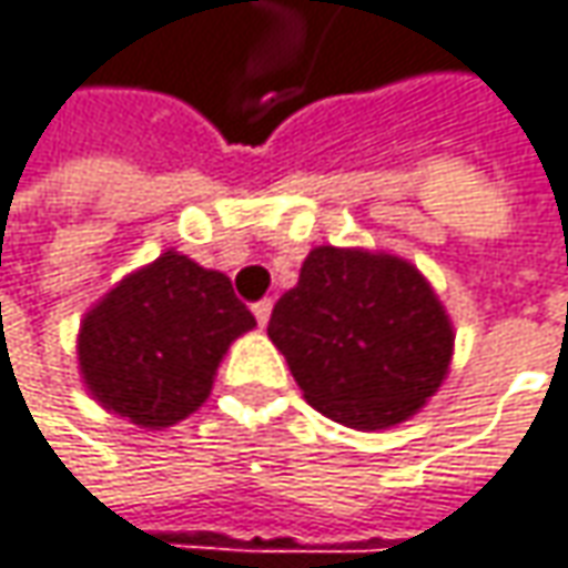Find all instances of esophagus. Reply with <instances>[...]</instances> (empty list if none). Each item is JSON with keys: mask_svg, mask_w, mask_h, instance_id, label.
<instances>
[{"mask_svg": "<svg viewBox=\"0 0 568 568\" xmlns=\"http://www.w3.org/2000/svg\"><path fill=\"white\" fill-rule=\"evenodd\" d=\"M252 313H255V320H258V326H264V323L271 320V301H258V304L252 306Z\"/></svg>", "mask_w": 568, "mask_h": 568, "instance_id": "obj_1", "label": "esophagus"}]
</instances>
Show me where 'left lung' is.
Here are the masks:
<instances>
[{
  "instance_id": "obj_1",
  "label": "left lung",
  "mask_w": 568,
  "mask_h": 568,
  "mask_svg": "<svg viewBox=\"0 0 568 568\" xmlns=\"http://www.w3.org/2000/svg\"><path fill=\"white\" fill-rule=\"evenodd\" d=\"M271 343L306 404L352 429L404 424L453 362V323L410 262L320 245L271 313Z\"/></svg>"
}]
</instances>
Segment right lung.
<instances>
[{
    "label": "right lung",
    "instance_id": "right-lung-1",
    "mask_svg": "<svg viewBox=\"0 0 568 568\" xmlns=\"http://www.w3.org/2000/svg\"><path fill=\"white\" fill-rule=\"evenodd\" d=\"M252 326L225 274L164 252L83 316L80 375L105 410L161 429L210 397L225 348Z\"/></svg>",
    "mask_w": 568,
    "mask_h": 568
}]
</instances>
